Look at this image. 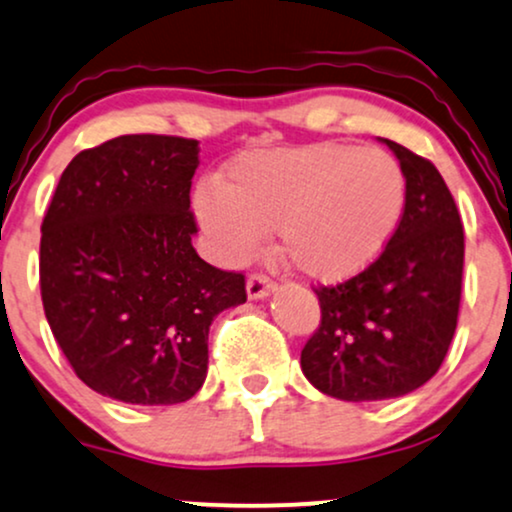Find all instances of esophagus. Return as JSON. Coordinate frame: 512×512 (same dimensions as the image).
Wrapping results in <instances>:
<instances>
[{"label": "esophagus", "mask_w": 512, "mask_h": 512, "mask_svg": "<svg viewBox=\"0 0 512 512\" xmlns=\"http://www.w3.org/2000/svg\"><path fill=\"white\" fill-rule=\"evenodd\" d=\"M245 290H248L250 300H262V297L274 293V281H269L264 274H252L245 283Z\"/></svg>", "instance_id": "obj_1"}]
</instances>
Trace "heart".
<instances>
[{
    "label": "heart",
    "mask_w": 512,
    "mask_h": 512,
    "mask_svg": "<svg viewBox=\"0 0 512 512\" xmlns=\"http://www.w3.org/2000/svg\"><path fill=\"white\" fill-rule=\"evenodd\" d=\"M406 179L380 148L307 144L238 155L193 198L224 262L255 255L269 229L300 274L338 283L383 255L404 215Z\"/></svg>",
    "instance_id": "b5f03b06"
}]
</instances>
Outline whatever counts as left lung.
<instances>
[{"instance_id": "left-lung-1", "label": "left lung", "mask_w": 512, "mask_h": 512, "mask_svg": "<svg viewBox=\"0 0 512 512\" xmlns=\"http://www.w3.org/2000/svg\"><path fill=\"white\" fill-rule=\"evenodd\" d=\"M383 141L406 179L404 215L371 267L316 288L321 323L300 357L316 390L345 401L394 399L428 383L461 304L465 243L454 196L430 160Z\"/></svg>"}]
</instances>
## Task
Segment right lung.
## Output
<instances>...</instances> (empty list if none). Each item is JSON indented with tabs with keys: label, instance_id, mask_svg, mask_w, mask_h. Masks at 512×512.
<instances>
[{
	"label": "right lung",
	"instance_id": "1",
	"mask_svg": "<svg viewBox=\"0 0 512 512\" xmlns=\"http://www.w3.org/2000/svg\"><path fill=\"white\" fill-rule=\"evenodd\" d=\"M198 141L125 134L77 153L42 222L44 314L77 378L125 404L191 399L208 333L245 302V276L200 260L191 236Z\"/></svg>",
	"mask_w": 512,
	"mask_h": 512
}]
</instances>
